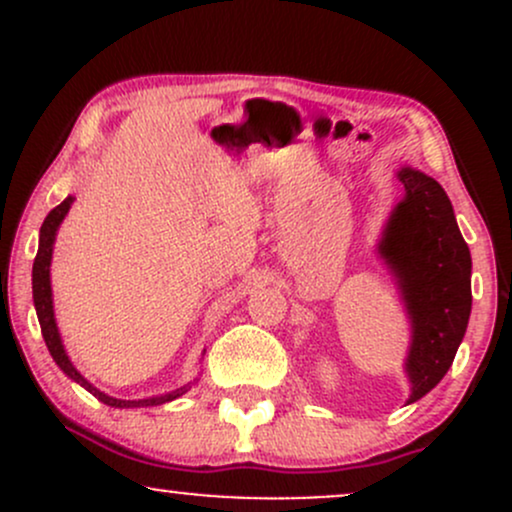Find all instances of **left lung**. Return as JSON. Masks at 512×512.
<instances>
[{
    "label": "left lung",
    "instance_id": "8db88e82",
    "mask_svg": "<svg viewBox=\"0 0 512 512\" xmlns=\"http://www.w3.org/2000/svg\"><path fill=\"white\" fill-rule=\"evenodd\" d=\"M404 197L390 211L378 243L411 327L404 373L409 399L419 402L448 373L472 313V255L455 211L431 175L397 170Z\"/></svg>",
    "mask_w": 512,
    "mask_h": 512
}]
</instances>
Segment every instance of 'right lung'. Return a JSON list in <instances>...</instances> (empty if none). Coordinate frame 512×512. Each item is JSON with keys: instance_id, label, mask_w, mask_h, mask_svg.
<instances>
[{"instance_id": "right-lung-1", "label": "right lung", "mask_w": 512, "mask_h": 512, "mask_svg": "<svg viewBox=\"0 0 512 512\" xmlns=\"http://www.w3.org/2000/svg\"><path fill=\"white\" fill-rule=\"evenodd\" d=\"M72 204H74V197L69 195L62 204H57V207L52 209L48 216H45L43 226H40L38 255H35V262H33V303H35V313H38L40 332H43V339H45V344H48L50 356L55 358V363H57V366H60V370H62L64 375H67V378H72L74 383H79L81 387H84V390L91 392L93 397H98L103 404H108V407L134 409V407H158V404L173 402V399H178V397L185 395V392L192 387V383L182 385V387H178V390H173V392H166V395H161V397L117 399V397L105 395V392L98 390V387H93L91 383H88L84 375H81L79 370L74 368L72 358L67 356V349H64L60 330H57V320H55V303H52L50 264H52V250H55L57 231H60L64 216L69 214Z\"/></svg>"}]
</instances>
